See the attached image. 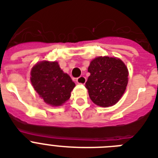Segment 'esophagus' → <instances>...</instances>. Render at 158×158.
I'll use <instances>...</instances> for the list:
<instances>
[{
    "label": "esophagus",
    "instance_id": "34e87169",
    "mask_svg": "<svg viewBox=\"0 0 158 158\" xmlns=\"http://www.w3.org/2000/svg\"><path fill=\"white\" fill-rule=\"evenodd\" d=\"M76 82L77 84H84L86 83V78L84 76H80L79 78H77L76 79Z\"/></svg>",
    "mask_w": 158,
    "mask_h": 158
}]
</instances>
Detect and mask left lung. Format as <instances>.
I'll use <instances>...</instances> for the list:
<instances>
[{"instance_id":"8db88e82","label":"left lung","mask_w":158,"mask_h":158,"mask_svg":"<svg viewBox=\"0 0 158 158\" xmlns=\"http://www.w3.org/2000/svg\"><path fill=\"white\" fill-rule=\"evenodd\" d=\"M85 87L96 105L107 107L115 105L125 93L129 72L125 63L115 57L98 56L90 62Z\"/></svg>"}]
</instances>
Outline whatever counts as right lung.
I'll list each match as a JSON object with an SVG mask.
<instances>
[{
  "label": "right lung",
  "mask_w": 158,
  "mask_h": 158,
  "mask_svg": "<svg viewBox=\"0 0 158 158\" xmlns=\"http://www.w3.org/2000/svg\"><path fill=\"white\" fill-rule=\"evenodd\" d=\"M30 80L35 91L48 105L58 106L70 98L75 86L69 74L63 72L58 62L40 61L31 70Z\"/></svg>",
  "instance_id": "obj_1"
}]
</instances>
